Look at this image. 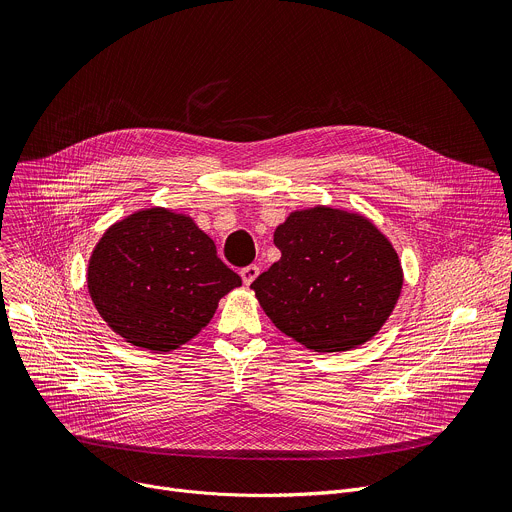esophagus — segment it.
Wrapping results in <instances>:
<instances>
[{"label": "esophagus", "mask_w": 512, "mask_h": 512, "mask_svg": "<svg viewBox=\"0 0 512 512\" xmlns=\"http://www.w3.org/2000/svg\"><path fill=\"white\" fill-rule=\"evenodd\" d=\"M259 275V267L257 265H249V267H243L241 269V279L245 285H251Z\"/></svg>", "instance_id": "34e87169"}]
</instances>
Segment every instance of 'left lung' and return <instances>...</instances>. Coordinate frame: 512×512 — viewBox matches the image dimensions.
Listing matches in <instances>:
<instances>
[{
	"mask_svg": "<svg viewBox=\"0 0 512 512\" xmlns=\"http://www.w3.org/2000/svg\"><path fill=\"white\" fill-rule=\"evenodd\" d=\"M273 243L281 259L251 289L285 336L314 352H344L369 342L393 314L403 267L371 218L320 204L294 210Z\"/></svg>",
	"mask_w": 512,
	"mask_h": 512,
	"instance_id": "left-lung-1",
	"label": "left lung"
}]
</instances>
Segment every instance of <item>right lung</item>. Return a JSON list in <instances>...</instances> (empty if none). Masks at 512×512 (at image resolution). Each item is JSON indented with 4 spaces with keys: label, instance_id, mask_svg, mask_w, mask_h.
Here are the masks:
<instances>
[{
    "label": "right lung",
    "instance_id": "right-lung-1",
    "mask_svg": "<svg viewBox=\"0 0 512 512\" xmlns=\"http://www.w3.org/2000/svg\"><path fill=\"white\" fill-rule=\"evenodd\" d=\"M241 277L194 218L164 206L113 223L95 245L87 287L99 316L135 348L172 352L192 340Z\"/></svg>",
    "mask_w": 512,
    "mask_h": 512
}]
</instances>
